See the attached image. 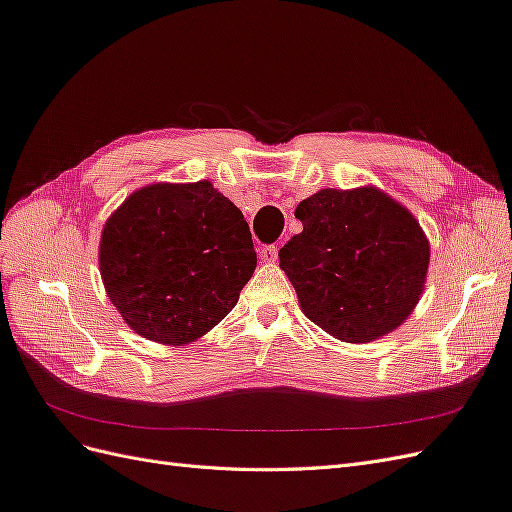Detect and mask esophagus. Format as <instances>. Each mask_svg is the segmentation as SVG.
<instances>
[{
	"mask_svg": "<svg viewBox=\"0 0 512 512\" xmlns=\"http://www.w3.org/2000/svg\"><path fill=\"white\" fill-rule=\"evenodd\" d=\"M258 256L265 262H275L277 260V245H262L258 250Z\"/></svg>",
	"mask_w": 512,
	"mask_h": 512,
	"instance_id": "esophagus-1",
	"label": "esophagus"
}]
</instances>
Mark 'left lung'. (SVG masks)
<instances>
[{
    "label": "left lung",
    "mask_w": 512,
    "mask_h": 512,
    "mask_svg": "<svg viewBox=\"0 0 512 512\" xmlns=\"http://www.w3.org/2000/svg\"><path fill=\"white\" fill-rule=\"evenodd\" d=\"M303 232L280 267L303 314L329 335L365 344L395 331L421 299L429 241L414 215L378 188L320 190L301 200Z\"/></svg>",
    "instance_id": "1"
}]
</instances>
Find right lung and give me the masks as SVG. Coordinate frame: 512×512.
<instances>
[{
	"label": "right lung",
	"instance_id": "1",
	"mask_svg": "<svg viewBox=\"0 0 512 512\" xmlns=\"http://www.w3.org/2000/svg\"><path fill=\"white\" fill-rule=\"evenodd\" d=\"M254 269L250 226L209 181L136 190L102 230L108 299L158 344L203 337L237 305Z\"/></svg>",
	"mask_w": 512,
	"mask_h": 512
}]
</instances>
